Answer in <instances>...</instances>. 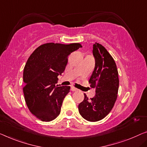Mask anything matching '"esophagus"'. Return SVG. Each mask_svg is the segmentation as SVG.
Instances as JSON below:
<instances>
[{
    "label": "esophagus",
    "mask_w": 147,
    "mask_h": 147,
    "mask_svg": "<svg viewBox=\"0 0 147 147\" xmlns=\"http://www.w3.org/2000/svg\"><path fill=\"white\" fill-rule=\"evenodd\" d=\"M71 91H73V92H74V91H77V90H78V89H77V88H76L73 87V86H71Z\"/></svg>",
    "instance_id": "34e87169"
}]
</instances>
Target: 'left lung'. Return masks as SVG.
<instances>
[{"label": "left lung", "mask_w": 147, "mask_h": 147, "mask_svg": "<svg viewBox=\"0 0 147 147\" xmlns=\"http://www.w3.org/2000/svg\"><path fill=\"white\" fill-rule=\"evenodd\" d=\"M95 67L89 80L90 86L96 88L94 98L84 99L78 105L81 116L88 121H98L112 109L117 100L119 78L115 61L106 48L98 43L93 45Z\"/></svg>", "instance_id": "8db88e82"}]
</instances>
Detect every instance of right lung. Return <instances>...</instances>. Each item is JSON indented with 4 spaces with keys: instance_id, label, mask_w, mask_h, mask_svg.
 Segmentation results:
<instances>
[{
    "instance_id": "right-lung-1",
    "label": "right lung",
    "mask_w": 147,
    "mask_h": 147,
    "mask_svg": "<svg viewBox=\"0 0 147 147\" xmlns=\"http://www.w3.org/2000/svg\"><path fill=\"white\" fill-rule=\"evenodd\" d=\"M80 47V43H47L28 58L23 73L25 101L32 114L42 121H51L60 114L70 86H56L57 76L64 72L68 56Z\"/></svg>"
}]
</instances>
